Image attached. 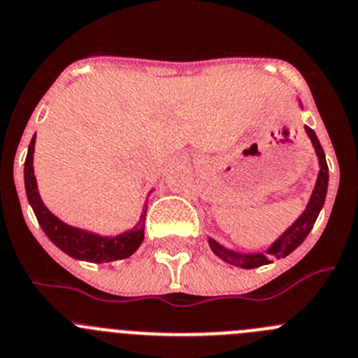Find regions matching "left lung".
Segmentation results:
<instances>
[{"label":"left lung","instance_id":"obj_1","mask_svg":"<svg viewBox=\"0 0 358 358\" xmlns=\"http://www.w3.org/2000/svg\"><path fill=\"white\" fill-rule=\"evenodd\" d=\"M306 133L310 136L311 143H313L315 152L318 155V162H320V173H318L317 185H315L313 194H311V199L308 203L304 213L297 218L292 224V227L287 229L282 234V238L276 239L269 250L266 253H238L232 252V250L224 248L222 245H218L215 239H208L210 243V248L213 250V253L217 257H220L222 260H225L227 264H232V266L243 267V269H253V267L264 266V264L271 262V255H275L276 259H283L289 253H292L301 243L306 239V236L310 234V231L313 229L315 220H317L318 213H320L322 206L325 203V196H327V185H329V168L327 161H325L324 148H322L320 141H318L317 134L311 127L306 126Z\"/></svg>","mask_w":358,"mask_h":358}]
</instances>
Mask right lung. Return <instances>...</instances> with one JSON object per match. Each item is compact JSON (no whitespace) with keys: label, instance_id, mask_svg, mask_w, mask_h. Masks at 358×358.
I'll list each match as a JSON object with an SVG mask.
<instances>
[{"label":"right lung","instance_id":"right-lung-1","mask_svg":"<svg viewBox=\"0 0 358 358\" xmlns=\"http://www.w3.org/2000/svg\"><path fill=\"white\" fill-rule=\"evenodd\" d=\"M34 140L36 134L33 136L29 143V150H27L26 162H24V182H26V194L29 204L33 206L34 215L38 218V224L41 225L45 234L48 236L52 243L62 252L68 253L73 259L89 260V262H112V260L127 259L133 255L138 248H140L141 241L145 238V213L147 208L141 213L140 222L134 225L131 231L122 232L113 238H106V236L94 234V232L83 231V229L71 227V225L64 224L59 220L55 215H52L47 210V206L41 201L40 194H38L36 178H34L33 171V152H34Z\"/></svg>","mask_w":358,"mask_h":358}]
</instances>
